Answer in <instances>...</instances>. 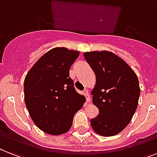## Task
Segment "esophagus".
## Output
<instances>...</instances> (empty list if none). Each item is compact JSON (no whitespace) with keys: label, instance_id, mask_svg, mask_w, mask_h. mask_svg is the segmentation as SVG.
Returning a JSON list of instances; mask_svg holds the SVG:
<instances>
[{"label":"esophagus","instance_id":"obj_1","mask_svg":"<svg viewBox=\"0 0 157 157\" xmlns=\"http://www.w3.org/2000/svg\"><path fill=\"white\" fill-rule=\"evenodd\" d=\"M83 94L84 95H85V96H86V101H87V102H90V96H89V93H88V91L86 90H83Z\"/></svg>","mask_w":157,"mask_h":157}]
</instances>
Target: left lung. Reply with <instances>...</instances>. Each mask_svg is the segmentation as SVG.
Returning a JSON list of instances; mask_svg holds the SVG:
<instances>
[{"label":"left lung","instance_id":"1","mask_svg":"<svg viewBox=\"0 0 157 157\" xmlns=\"http://www.w3.org/2000/svg\"><path fill=\"white\" fill-rule=\"evenodd\" d=\"M83 55L96 78L91 94L99 113L90 124L97 134L112 136L132 119L140 94L139 80L126 62L114 53L90 51Z\"/></svg>","mask_w":157,"mask_h":157}]
</instances>
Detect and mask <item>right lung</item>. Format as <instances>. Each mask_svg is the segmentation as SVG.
<instances>
[{
    "instance_id": "add662e5",
    "label": "right lung",
    "mask_w": 157,
    "mask_h": 157,
    "mask_svg": "<svg viewBox=\"0 0 157 157\" xmlns=\"http://www.w3.org/2000/svg\"><path fill=\"white\" fill-rule=\"evenodd\" d=\"M79 55L77 50L53 48L43 54L27 73L25 103L37 128L47 134H64L72 126L75 114L83 106L70 78V68Z\"/></svg>"
}]
</instances>
